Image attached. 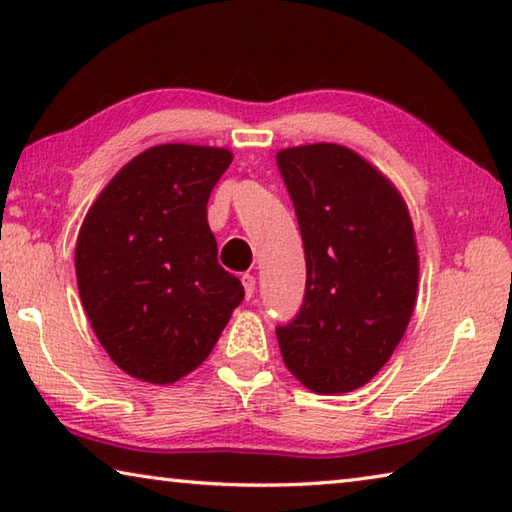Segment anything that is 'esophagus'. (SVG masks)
Instances as JSON below:
<instances>
[{
	"mask_svg": "<svg viewBox=\"0 0 512 512\" xmlns=\"http://www.w3.org/2000/svg\"><path fill=\"white\" fill-rule=\"evenodd\" d=\"M241 284H244V291H246V298L250 300L255 296V287H257V282H255V275H250V273H246V275H241Z\"/></svg>",
	"mask_w": 512,
	"mask_h": 512,
	"instance_id": "1",
	"label": "esophagus"
}]
</instances>
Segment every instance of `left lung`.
<instances>
[{"instance_id": "left-lung-1", "label": "left lung", "mask_w": 512, "mask_h": 512, "mask_svg": "<svg viewBox=\"0 0 512 512\" xmlns=\"http://www.w3.org/2000/svg\"><path fill=\"white\" fill-rule=\"evenodd\" d=\"M275 158L307 262L300 314L275 329L282 359L309 391H357L391 359L413 316L420 259L409 207L348 146H291Z\"/></svg>"}]
</instances>
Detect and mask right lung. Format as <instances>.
<instances>
[{
	"instance_id": "right-lung-1",
	"label": "right lung",
	"mask_w": 512,
	"mask_h": 512,
	"mask_svg": "<svg viewBox=\"0 0 512 512\" xmlns=\"http://www.w3.org/2000/svg\"><path fill=\"white\" fill-rule=\"evenodd\" d=\"M230 162L216 146H151L85 214L76 284L94 334L126 375L160 386L183 379L244 300L207 225V198Z\"/></svg>"
}]
</instances>
